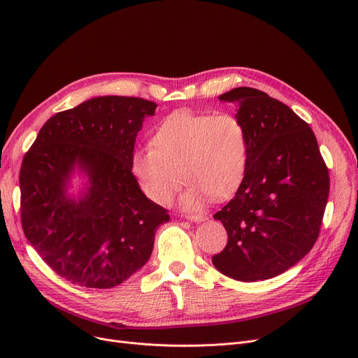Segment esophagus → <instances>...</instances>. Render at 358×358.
Listing matches in <instances>:
<instances>
[{
    "mask_svg": "<svg viewBox=\"0 0 358 358\" xmlns=\"http://www.w3.org/2000/svg\"><path fill=\"white\" fill-rule=\"evenodd\" d=\"M185 217H187V220H190V222H196V223L204 222L206 219H208V217H206L204 215H187Z\"/></svg>",
    "mask_w": 358,
    "mask_h": 358,
    "instance_id": "obj_1",
    "label": "esophagus"
}]
</instances>
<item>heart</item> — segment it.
Instances as JSON below:
<instances>
[{
	"label": "heart",
	"mask_w": 358,
	"mask_h": 358,
	"mask_svg": "<svg viewBox=\"0 0 358 358\" xmlns=\"http://www.w3.org/2000/svg\"><path fill=\"white\" fill-rule=\"evenodd\" d=\"M150 146L134 150L130 171L157 204L171 201L184 177L190 185L181 208L199 212L212 197H231L247 176L248 131L232 113L177 110L158 124Z\"/></svg>",
	"instance_id": "heart-1"
}]
</instances>
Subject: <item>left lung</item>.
<instances>
[{"instance_id": "1", "label": "left lung", "mask_w": 358, "mask_h": 358, "mask_svg": "<svg viewBox=\"0 0 358 358\" xmlns=\"http://www.w3.org/2000/svg\"><path fill=\"white\" fill-rule=\"evenodd\" d=\"M248 131L247 176L215 213L228 243L213 266L239 281L268 280L313 247L329 196L328 168L309 124L268 94L238 87L219 96Z\"/></svg>"}]
</instances>
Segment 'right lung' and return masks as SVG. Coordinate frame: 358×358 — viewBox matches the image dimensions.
Here are the masks:
<instances>
[{"mask_svg": "<svg viewBox=\"0 0 358 358\" xmlns=\"http://www.w3.org/2000/svg\"><path fill=\"white\" fill-rule=\"evenodd\" d=\"M155 110L136 97L90 99L52 116L23 159L24 235L72 285L119 286L146 264L157 228L169 220L130 171L138 131ZM75 175L82 187L72 192Z\"/></svg>", "mask_w": 358, "mask_h": 358, "instance_id": "obj_1", "label": "right lung"}]
</instances>
